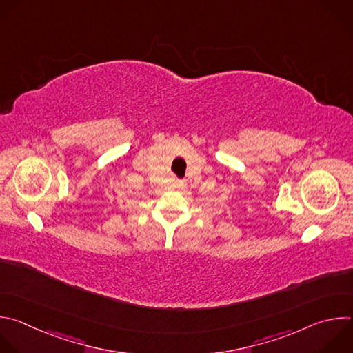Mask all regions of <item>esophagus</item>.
Instances as JSON below:
<instances>
[{
  "label": "esophagus",
  "instance_id": "34e87169",
  "mask_svg": "<svg viewBox=\"0 0 353 353\" xmlns=\"http://www.w3.org/2000/svg\"><path fill=\"white\" fill-rule=\"evenodd\" d=\"M176 185H177L179 188H184V187H185V180H177V181H176Z\"/></svg>",
  "mask_w": 353,
  "mask_h": 353
}]
</instances>
